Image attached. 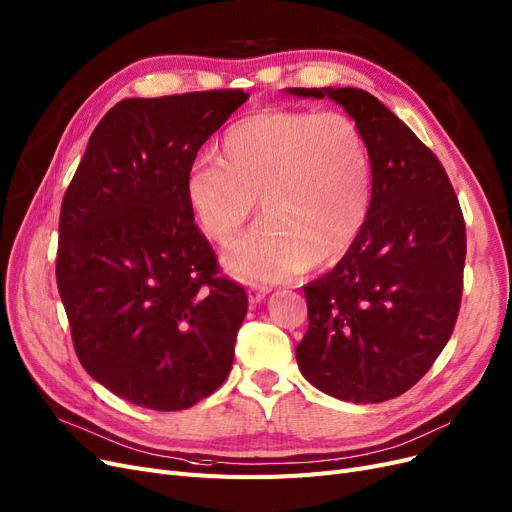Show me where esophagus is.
<instances>
[{"label":"esophagus","instance_id":"obj_1","mask_svg":"<svg viewBox=\"0 0 512 512\" xmlns=\"http://www.w3.org/2000/svg\"><path fill=\"white\" fill-rule=\"evenodd\" d=\"M268 293H270V289H266V287H253L251 295H249V301H251L253 306H257V304H261L263 299L268 297Z\"/></svg>","mask_w":512,"mask_h":512}]
</instances>
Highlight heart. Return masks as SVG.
<instances>
[{
  "mask_svg": "<svg viewBox=\"0 0 512 512\" xmlns=\"http://www.w3.org/2000/svg\"><path fill=\"white\" fill-rule=\"evenodd\" d=\"M219 160L200 156L185 175V202L208 240L234 244L230 272L274 285L342 257L363 232L373 196L369 145L342 111L261 109L223 132Z\"/></svg>",
  "mask_w": 512,
  "mask_h": 512,
  "instance_id": "heart-1",
  "label": "heart"
}]
</instances>
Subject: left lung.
I'll return each instance as SVG.
<instances>
[{"label": "left lung", "mask_w": 512, "mask_h": 512, "mask_svg": "<svg viewBox=\"0 0 512 512\" xmlns=\"http://www.w3.org/2000/svg\"><path fill=\"white\" fill-rule=\"evenodd\" d=\"M331 99L361 126L373 166L363 232L337 266L304 287L310 327L301 375L348 403L407 392L437 361L462 299L466 227L439 158L361 88H287Z\"/></svg>", "instance_id": "left-lung-1"}]
</instances>
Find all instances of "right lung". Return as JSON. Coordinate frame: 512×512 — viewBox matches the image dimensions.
<instances>
[{"instance_id": "1", "label": "right lung", "mask_w": 512, "mask_h": 512, "mask_svg": "<svg viewBox=\"0 0 512 512\" xmlns=\"http://www.w3.org/2000/svg\"><path fill=\"white\" fill-rule=\"evenodd\" d=\"M249 99L206 90L113 105L61 206L56 282L86 373L132 405L179 411L234 363L249 299L185 202L204 141Z\"/></svg>"}]
</instances>
